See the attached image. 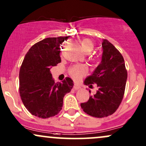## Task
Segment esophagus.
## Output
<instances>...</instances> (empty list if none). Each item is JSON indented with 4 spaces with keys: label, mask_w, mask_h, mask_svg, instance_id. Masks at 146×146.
Listing matches in <instances>:
<instances>
[{
    "label": "esophagus",
    "mask_w": 146,
    "mask_h": 146,
    "mask_svg": "<svg viewBox=\"0 0 146 146\" xmlns=\"http://www.w3.org/2000/svg\"><path fill=\"white\" fill-rule=\"evenodd\" d=\"M73 88H74L75 90H78L79 89H80V88H81V87H80V85H78V84H74V86H73Z\"/></svg>",
    "instance_id": "esophagus-1"
}]
</instances>
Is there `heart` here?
<instances>
[{"label":"heart","instance_id":"obj_1","mask_svg":"<svg viewBox=\"0 0 146 146\" xmlns=\"http://www.w3.org/2000/svg\"><path fill=\"white\" fill-rule=\"evenodd\" d=\"M81 45L85 52H90L95 47V43L89 38H84L81 41ZM88 73V68L85 65H77L69 68V74L75 80H79Z\"/></svg>","mask_w":146,"mask_h":146}]
</instances>
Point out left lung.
Masks as SVG:
<instances>
[{"mask_svg":"<svg viewBox=\"0 0 146 146\" xmlns=\"http://www.w3.org/2000/svg\"><path fill=\"white\" fill-rule=\"evenodd\" d=\"M102 46L101 63L84 81L85 84L90 86L97 84L98 90L88 102L81 104L85 113L98 118L111 115L119 108L124 95L128 76L121 53L107 40H103Z\"/></svg>","mask_w":146,"mask_h":146,"instance_id":"left-lung-1","label":"left lung"}]
</instances>
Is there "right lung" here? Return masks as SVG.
<instances>
[{"label": "right lung", "mask_w": 146, "mask_h": 146, "mask_svg": "<svg viewBox=\"0 0 146 146\" xmlns=\"http://www.w3.org/2000/svg\"><path fill=\"white\" fill-rule=\"evenodd\" d=\"M68 38H45L33 44L25 55L20 68L19 92L31 115L42 119L55 116L62 110L64 95L73 88L70 78L55 83L50 71L61 62L60 45Z\"/></svg>", "instance_id": "1"}]
</instances>
